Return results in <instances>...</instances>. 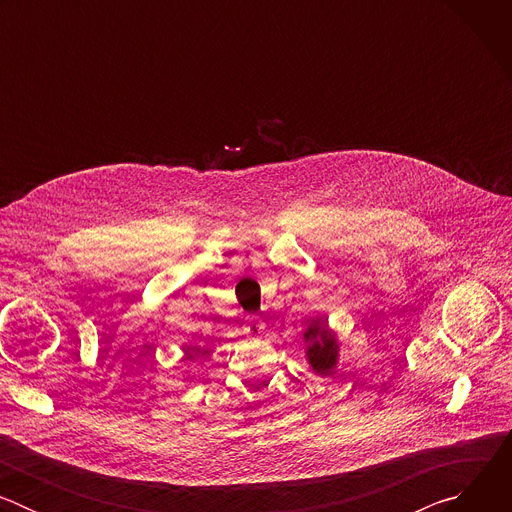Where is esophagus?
I'll list each match as a JSON object with an SVG mask.
<instances>
[{
    "label": "esophagus",
    "instance_id": "esophagus-1",
    "mask_svg": "<svg viewBox=\"0 0 512 512\" xmlns=\"http://www.w3.org/2000/svg\"><path fill=\"white\" fill-rule=\"evenodd\" d=\"M245 330H247V334H251V336H259V334L265 330V324H263V320H261L259 316H247V320H245Z\"/></svg>",
    "mask_w": 512,
    "mask_h": 512
}]
</instances>
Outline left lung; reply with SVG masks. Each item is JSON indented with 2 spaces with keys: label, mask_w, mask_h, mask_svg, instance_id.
Returning a JSON list of instances; mask_svg holds the SVG:
<instances>
[{
  "label": "left lung",
  "mask_w": 512,
  "mask_h": 512,
  "mask_svg": "<svg viewBox=\"0 0 512 512\" xmlns=\"http://www.w3.org/2000/svg\"><path fill=\"white\" fill-rule=\"evenodd\" d=\"M304 338L314 340L312 346H308V360L312 364V369L318 375H330L338 356V344L334 334L328 330V326L314 322L304 334Z\"/></svg>",
  "instance_id": "1"
}]
</instances>
